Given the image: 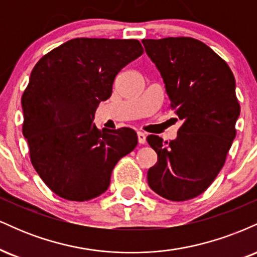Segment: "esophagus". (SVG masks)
Masks as SVG:
<instances>
[{
    "instance_id": "obj_1",
    "label": "esophagus",
    "mask_w": 257,
    "mask_h": 257,
    "mask_svg": "<svg viewBox=\"0 0 257 257\" xmlns=\"http://www.w3.org/2000/svg\"><path fill=\"white\" fill-rule=\"evenodd\" d=\"M138 140L139 144H145L146 143V134L143 132H139L138 133Z\"/></svg>"
}]
</instances>
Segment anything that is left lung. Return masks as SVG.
Listing matches in <instances>:
<instances>
[{
	"mask_svg": "<svg viewBox=\"0 0 257 257\" xmlns=\"http://www.w3.org/2000/svg\"><path fill=\"white\" fill-rule=\"evenodd\" d=\"M161 72L170 107L182 122L175 140L149 135L158 156L147 172L151 190L181 202L203 193L214 181L235 138L240 106L235 79L223 59L191 37L143 40Z\"/></svg>",
	"mask_w": 257,
	"mask_h": 257,
	"instance_id": "8db88e82",
	"label": "left lung"
}]
</instances>
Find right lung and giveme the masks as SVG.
<instances>
[{"label": "right lung", "instance_id": "add662e5", "mask_svg": "<svg viewBox=\"0 0 257 257\" xmlns=\"http://www.w3.org/2000/svg\"><path fill=\"white\" fill-rule=\"evenodd\" d=\"M144 53L138 40L75 38L40 59L22 96L31 163L59 197L84 202L104 193L120 158L138 145L131 128L94 124L114 77Z\"/></svg>", "mask_w": 257, "mask_h": 257}]
</instances>
